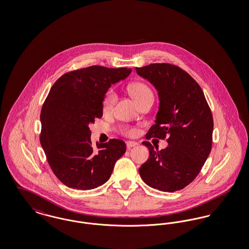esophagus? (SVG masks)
Returning a JSON list of instances; mask_svg holds the SVG:
<instances>
[{"mask_svg":"<svg viewBox=\"0 0 249 249\" xmlns=\"http://www.w3.org/2000/svg\"><path fill=\"white\" fill-rule=\"evenodd\" d=\"M137 144H138V142H134V141H128V142H126V145H127V148H128V149H130V148L135 146V145H137Z\"/></svg>","mask_w":249,"mask_h":249,"instance_id":"esophagus-1","label":"esophagus"}]
</instances>
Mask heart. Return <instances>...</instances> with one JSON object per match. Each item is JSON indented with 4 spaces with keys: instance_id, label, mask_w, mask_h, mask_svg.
I'll return each mask as SVG.
<instances>
[{
    "instance_id": "obj_1",
    "label": "heart",
    "mask_w": 249,
    "mask_h": 249,
    "mask_svg": "<svg viewBox=\"0 0 249 249\" xmlns=\"http://www.w3.org/2000/svg\"><path fill=\"white\" fill-rule=\"evenodd\" d=\"M129 91L130 94L132 96V98L139 104L144 99H146L147 97H153V93L151 91V89H149V87L147 85H145L142 82H136V83L131 84L129 87ZM118 96L117 93L113 90L110 89L107 92V94L105 96L104 99V110L105 111H110L113 107L115 106L116 102H117ZM127 133H129L130 135L134 134L136 130L134 129H130V130H126Z\"/></svg>"
}]
</instances>
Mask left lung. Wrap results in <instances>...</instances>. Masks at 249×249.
<instances>
[{
    "mask_svg": "<svg viewBox=\"0 0 249 249\" xmlns=\"http://www.w3.org/2000/svg\"><path fill=\"white\" fill-rule=\"evenodd\" d=\"M135 70L154 86L160 101L146 138H168V146L160 151L150 142H142L149 158L139 169L140 177L156 190H182L198 176L211 152V110L199 84L178 66L152 63Z\"/></svg>",
    "mask_w": 249,
    "mask_h": 249,
    "instance_id": "obj_1",
    "label": "left lung"
}]
</instances>
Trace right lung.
I'll use <instances>...</instances> for the list:
<instances>
[{
    "mask_svg": "<svg viewBox=\"0 0 249 249\" xmlns=\"http://www.w3.org/2000/svg\"><path fill=\"white\" fill-rule=\"evenodd\" d=\"M131 69L90 66L70 71L54 83L43 105L40 142L59 181L74 190H92L110 178L126 143L90 140L89 124L103 117V103L111 85L124 80Z\"/></svg>",
    "mask_w": 249,
    "mask_h": 249,
    "instance_id": "1",
    "label": "right lung"
}]
</instances>
